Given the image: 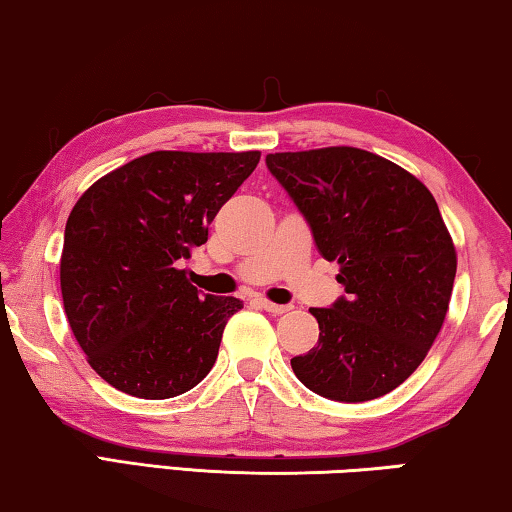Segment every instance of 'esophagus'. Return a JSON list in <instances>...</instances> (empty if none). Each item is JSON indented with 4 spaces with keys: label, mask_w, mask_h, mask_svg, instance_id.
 Returning <instances> with one entry per match:
<instances>
[{
    "label": "esophagus",
    "mask_w": 512,
    "mask_h": 512,
    "mask_svg": "<svg viewBox=\"0 0 512 512\" xmlns=\"http://www.w3.org/2000/svg\"><path fill=\"white\" fill-rule=\"evenodd\" d=\"M258 304H261V308H265V311L272 315H283V313L292 311L290 304H274V301H267V299H258Z\"/></svg>",
    "instance_id": "34e87169"
}]
</instances>
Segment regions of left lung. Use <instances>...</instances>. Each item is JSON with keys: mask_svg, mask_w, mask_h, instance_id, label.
<instances>
[{"mask_svg": "<svg viewBox=\"0 0 512 512\" xmlns=\"http://www.w3.org/2000/svg\"><path fill=\"white\" fill-rule=\"evenodd\" d=\"M267 170L338 261L345 295L311 308L320 340L290 360L297 379L333 401L388 395L413 374L447 317L456 249L429 188L356 147L267 154Z\"/></svg>", "mask_w": 512, "mask_h": 512, "instance_id": "8db88e82", "label": "left lung"}]
</instances>
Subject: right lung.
Returning a JSON list of instances; mask_svg holds the SVG:
<instances>
[{
  "label": "right lung",
  "instance_id": "obj_1",
  "mask_svg": "<svg viewBox=\"0 0 512 512\" xmlns=\"http://www.w3.org/2000/svg\"><path fill=\"white\" fill-rule=\"evenodd\" d=\"M261 152H152L83 192L65 224L67 322L106 383L140 399L183 395L215 365L236 297L199 295L177 270L256 170Z\"/></svg>",
  "mask_w": 512,
  "mask_h": 512
}]
</instances>
